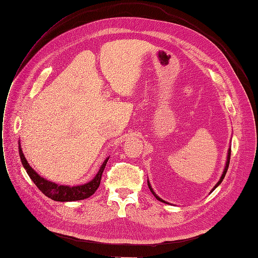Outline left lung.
Here are the masks:
<instances>
[{"label":"left lung","instance_id":"1","mask_svg":"<svg viewBox=\"0 0 258 258\" xmlns=\"http://www.w3.org/2000/svg\"><path fill=\"white\" fill-rule=\"evenodd\" d=\"M230 159H231V148L230 149H228V152H227V159H226V164H225V167H224V170H223V173H222V175H221V177H220V180H219V182L215 185V187L213 188V190H215L219 185H220L221 184V182H222V180H223V178H224V176H225V174H226V171H227V169H228V165H230ZM148 186H149V188H150V190H151V192L152 194H153V196L158 200V201H160V202H163V203H166V204H169L168 202H166V201H164V200L163 199H160L155 192H154V190L153 189H152V186L150 185V182H149V180H148ZM213 190H212V191H213ZM211 191V192H212Z\"/></svg>","mask_w":258,"mask_h":258}]
</instances>
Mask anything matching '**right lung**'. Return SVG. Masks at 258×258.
Here are the masks:
<instances>
[{
    "instance_id": "add662e5",
    "label": "right lung",
    "mask_w": 258,
    "mask_h": 258,
    "mask_svg": "<svg viewBox=\"0 0 258 258\" xmlns=\"http://www.w3.org/2000/svg\"><path fill=\"white\" fill-rule=\"evenodd\" d=\"M19 155H20L21 163H22L24 169L26 170L28 176L31 177V179L35 183V185L39 188V190L44 196H46L47 198H50L51 200H54V201H57V202L80 201V200H84V199H87V198L91 197L95 191H97V189L100 186L103 171H104L105 166H106L108 158H109V157H107L104 160V163L102 164L99 172L90 180V182L83 184V185L71 187V186L55 184V183L51 182V180H47L38 174L36 171L30 166V164L27 163V160L22 152L20 142H19Z\"/></svg>"
}]
</instances>
